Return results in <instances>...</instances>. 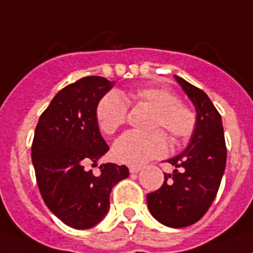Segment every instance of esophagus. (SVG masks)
Returning a JSON list of instances; mask_svg holds the SVG:
<instances>
[{"mask_svg":"<svg viewBox=\"0 0 253 253\" xmlns=\"http://www.w3.org/2000/svg\"><path fill=\"white\" fill-rule=\"evenodd\" d=\"M141 170V166H137V165H130L129 166V171L131 172V174H135V172H138Z\"/></svg>","mask_w":253,"mask_h":253,"instance_id":"esophagus-1","label":"esophagus"}]
</instances>
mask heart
Returning <instances> with one entry per match:
<instances>
[{"instance_id": "obj_1", "label": "heart", "mask_w": 253, "mask_h": 253, "mask_svg": "<svg viewBox=\"0 0 253 253\" xmlns=\"http://www.w3.org/2000/svg\"><path fill=\"white\" fill-rule=\"evenodd\" d=\"M137 105H148L156 110L152 129H165L172 142L187 141L197 126V116L188 106L179 102L174 92L163 87H139L129 93ZM128 118V103L122 94L110 92L96 106V122L102 133L112 135L122 128ZM169 144L163 130L151 133L128 131L114 144V156L129 165H142L152 159L164 156Z\"/></svg>"}]
</instances>
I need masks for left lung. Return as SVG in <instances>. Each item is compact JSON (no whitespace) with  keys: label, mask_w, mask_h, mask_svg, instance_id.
Instances as JSON below:
<instances>
[{"label":"left lung","mask_w":253,"mask_h":253,"mask_svg":"<svg viewBox=\"0 0 253 253\" xmlns=\"http://www.w3.org/2000/svg\"><path fill=\"white\" fill-rule=\"evenodd\" d=\"M174 78L196 107L197 126L184 152L168 160L176 169L165 174L157 191L147 194V205L161 224L184 228L197 223L216 197L225 170L226 146L221 115L209 96L183 78Z\"/></svg>","instance_id":"8db88e82"}]
</instances>
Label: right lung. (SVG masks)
<instances>
[{"mask_svg":"<svg viewBox=\"0 0 253 253\" xmlns=\"http://www.w3.org/2000/svg\"><path fill=\"white\" fill-rule=\"evenodd\" d=\"M114 82L84 77L62 88L42 112L34 131L32 161L41 196L66 225L88 229L103 219L112 187L128 178L125 165L90 166L109 151L96 122V106Z\"/></svg>","mask_w":253,"mask_h":253,"instance_id":"1","label":"right lung"}]
</instances>
